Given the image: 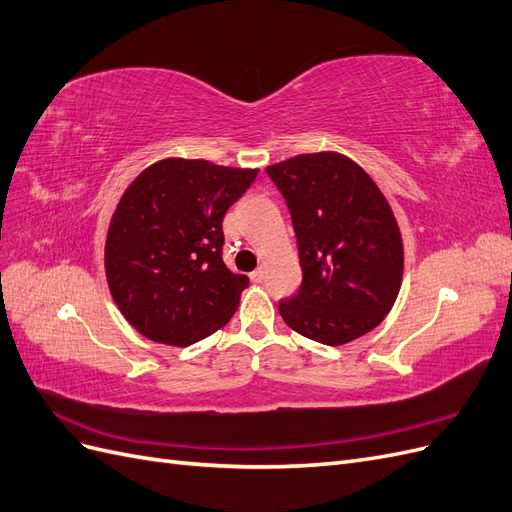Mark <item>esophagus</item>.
Instances as JSON below:
<instances>
[{
  "mask_svg": "<svg viewBox=\"0 0 512 512\" xmlns=\"http://www.w3.org/2000/svg\"><path fill=\"white\" fill-rule=\"evenodd\" d=\"M250 280H252V282H256V284H260L262 280H265V267L260 265L254 273H250Z\"/></svg>",
  "mask_w": 512,
  "mask_h": 512,
  "instance_id": "1",
  "label": "esophagus"
}]
</instances>
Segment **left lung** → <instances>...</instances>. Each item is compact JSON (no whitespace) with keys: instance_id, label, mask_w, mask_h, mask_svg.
Here are the masks:
<instances>
[{"instance_id":"obj_1","label":"left lung","mask_w":512,"mask_h":512,"mask_svg":"<svg viewBox=\"0 0 512 512\" xmlns=\"http://www.w3.org/2000/svg\"><path fill=\"white\" fill-rule=\"evenodd\" d=\"M292 215L303 282L280 314L292 331L344 346L376 329L404 280V241L389 200L337 151L267 166Z\"/></svg>"}]
</instances>
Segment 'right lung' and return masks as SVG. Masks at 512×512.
<instances>
[{"mask_svg":"<svg viewBox=\"0 0 512 512\" xmlns=\"http://www.w3.org/2000/svg\"><path fill=\"white\" fill-rule=\"evenodd\" d=\"M256 175L258 168L166 158L128 185L108 224L104 269L138 333L185 348L237 312L250 280L224 265L222 220Z\"/></svg>","mask_w":512,"mask_h":512,"instance_id":"obj_1","label":"right lung"}]
</instances>
